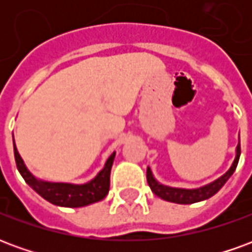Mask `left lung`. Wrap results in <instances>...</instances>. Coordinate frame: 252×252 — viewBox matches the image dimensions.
I'll list each match as a JSON object with an SVG mask.
<instances>
[{
	"label": "left lung",
	"mask_w": 252,
	"mask_h": 252,
	"mask_svg": "<svg viewBox=\"0 0 252 252\" xmlns=\"http://www.w3.org/2000/svg\"><path fill=\"white\" fill-rule=\"evenodd\" d=\"M239 158H240V139H239V144L236 147L235 160H233L232 166L229 167L227 173L222 174L220 178H217L216 181H213L211 184L197 188V189H180V188H170V186L162 185L154 178L153 171H151L150 167H147V182L151 190H153L154 194L160 197L162 200L175 202V204H194V202L208 200L209 197L215 195L219 190L221 189L224 184L229 180V177L235 173Z\"/></svg>",
	"instance_id": "1"
}]
</instances>
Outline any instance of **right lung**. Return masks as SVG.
<instances>
[{
  "label": "right lung",
  "mask_w": 252,
  "mask_h": 252,
  "mask_svg": "<svg viewBox=\"0 0 252 252\" xmlns=\"http://www.w3.org/2000/svg\"><path fill=\"white\" fill-rule=\"evenodd\" d=\"M14 159L17 164V170L25 182L35 190L37 194H40L44 200L50 201L54 205L66 206V208H81L101 201L106 197L109 191L110 185V170L115 160L116 153L110 155L105 162L104 169L83 185H74V184H63V182H47V181L37 180L35 175L27 169L24 160L20 157L19 151L16 148L13 139Z\"/></svg>",
  "instance_id": "right-lung-1"
}]
</instances>
